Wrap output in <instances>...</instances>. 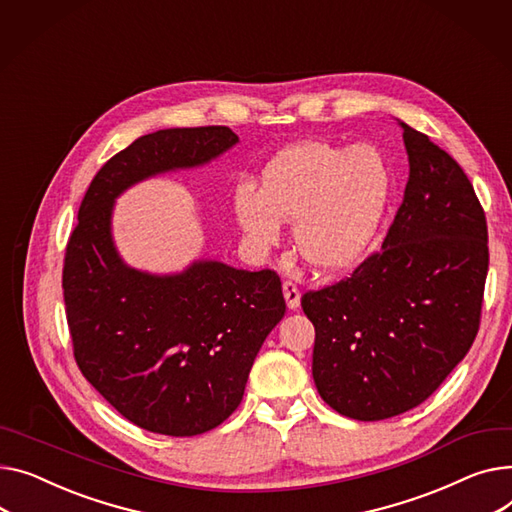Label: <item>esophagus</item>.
I'll return each mask as SVG.
<instances>
[{
	"label": "esophagus",
	"instance_id": "esophagus-1",
	"mask_svg": "<svg viewBox=\"0 0 512 512\" xmlns=\"http://www.w3.org/2000/svg\"><path fill=\"white\" fill-rule=\"evenodd\" d=\"M284 298H286V304H288V309H298V304H300V290H298V286H296V282H292V280H286L284 282Z\"/></svg>",
	"mask_w": 512,
	"mask_h": 512
}]
</instances>
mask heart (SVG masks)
<instances>
[{
  "label": "heart",
  "mask_w": 512,
  "mask_h": 512,
  "mask_svg": "<svg viewBox=\"0 0 512 512\" xmlns=\"http://www.w3.org/2000/svg\"><path fill=\"white\" fill-rule=\"evenodd\" d=\"M391 183L385 158L370 146L304 142L267 164L263 187L238 183L234 216L257 247L274 245L282 220H294V245L306 261L344 267L377 236Z\"/></svg>",
  "instance_id": "1"
}]
</instances>
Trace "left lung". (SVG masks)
I'll return each mask as SVG.
<instances>
[{
  "label": "left lung",
  "mask_w": 512,
  "mask_h": 512,
  "mask_svg": "<svg viewBox=\"0 0 512 512\" xmlns=\"http://www.w3.org/2000/svg\"><path fill=\"white\" fill-rule=\"evenodd\" d=\"M401 127L410 179L383 249L300 300L315 325L319 395L362 422L412 410L465 358L490 261L486 214L463 168L428 135Z\"/></svg>",
  "instance_id": "1"
}]
</instances>
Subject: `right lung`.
I'll return each instance as SVG.
<instances>
[{"mask_svg": "<svg viewBox=\"0 0 512 512\" xmlns=\"http://www.w3.org/2000/svg\"><path fill=\"white\" fill-rule=\"evenodd\" d=\"M236 142L224 125L142 135L98 170L65 247L78 368L123 418L156 434H203L236 410L286 300L274 269L197 261L183 274L152 276L127 267L111 236L113 203L133 183L206 164Z\"/></svg>", "mask_w": 512, "mask_h": 512, "instance_id": "1", "label": "right lung"}]
</instances>
